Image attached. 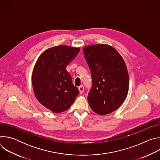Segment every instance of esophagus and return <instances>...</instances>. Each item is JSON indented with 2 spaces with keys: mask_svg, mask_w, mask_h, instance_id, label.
Here are the masks:
<instances>
[{
  "mask_svg": "<svg viewBox=\"0 0 160 160\" xmlns=\"http://www.w3.org/2000/svg\"><path fill=\"white\" fill-rule=\"evenodd\" d=\"M78 89H79V91H80V93L82 94L83 92V90H84V87L83 85H80L78 87Z\"/></svg>",
  "mask_w": 160,
  "mask_h": 160,
  "instance_id": "esophagus-1",
  "label": "esophagus"
}]
</instances>
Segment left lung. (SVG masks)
<instances>
[{
    "label": "left lung",
    "mask_w": 160,
    "mask_h": 160,
    "mask_svg": "<svg viewBox=\"0 0 160 160\" xmlns=\"http://www.w3.org/2000/svg\"><path fill=\"white\" fill-rule=\"evenodd\" d=\"M92 84L87 99L92 109L104 115L117 109L128 90L129 77L125 62L108 45H91L83 49Z\"/></svg>",
    "instance_id": "1"
}]
</instances>
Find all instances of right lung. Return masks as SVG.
Masks as SVG:
<instances>
[{"label": "right lung", "instance_id": "add662e5", "mask_svg": "<svg viewBox=\"0 0 160 160\" xmlns=\"http://www.w3.org/2000/svg\"><path fill=\"white\" fill-rule=\"evenodd\" d=\"M80 51L79 48L59 45L44 51L38 59L32 75L37 100L54 112L69 108L79 94L66 66Z\"/></svg>", "mask_w": 160, "mask_h": 160}]
</instances>
